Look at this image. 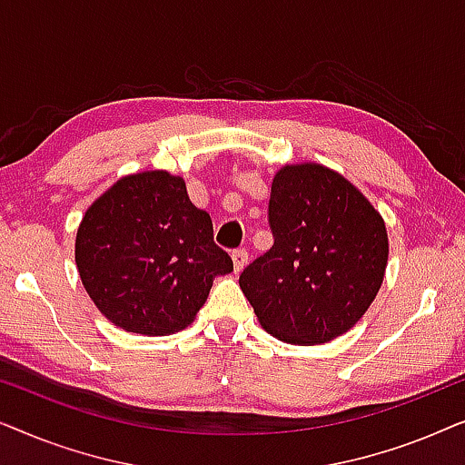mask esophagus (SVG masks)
<instances>
[{
    "label": "esophagus",
    "mask_w": 465,
    "mask_h": 465,
    "mask_svg": "<svg viewBox=\"0 0 465 465\" xmlns=\"http://www.w3.org/2000/svg\"><path fill=\"white\" fill-rule=\"evenodd\" d=\"M232 262H234V271H241L247 264V250L245 247H239V250L232 252Z\"/></svg>",
    "instance_id": "esophagus-1"
}]
</instances>
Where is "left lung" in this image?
Masks as SVG:
<instances>
[{"instance_id": "obj_1", "label": "left lung", "mask_w": 465, "mask_h": 465, "mask_svg": "<svg viewBox=\"0 0 465 465\" xmlns=\"http://www.w3.org/2000/svg\"><path fill=\"white\" fill-rule=\"evenodd\" d=\"M272 245L239 285L266 332L320 345L353 328L387 264L383 218L345 177L320 164L283 167L271 183Z\"/></svg>"}]
</instances>
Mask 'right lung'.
<instances>
[{"mask_svg":"<svg viewBox=\"0 0 465 465\" xmlns=\"http://www.w3.org/2000/svg\"><path fill=\"white\" fill-rule=\"evenodd\" d=\"M75 264L107 320L148 336L186 328L213 277L232 271V258L215 245L209 213L167 171L123 177L88 207Z\"/></svg>","mask_w":465,"mask_h":465,"instance_id":"right-lung-1","label":"right lung"}]
</instances>
